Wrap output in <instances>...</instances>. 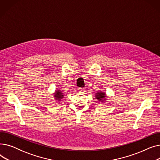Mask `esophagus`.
Listing matches in <instances>:
<instances>
[{
  "instance_id": "34e87169",
  "label": "esophagus",
  "mask_w": 160,
  "mask_h": 160,
  "mask_svg": "<svg viewBox=\"0 0 160 160\" xmlns=\"http://www.w3.org/2000/svg\"><path fill=\"white\" fill-rule=\"evenodd\" d=\"M84 88H78V91L80 92V93H82V92L84 91Z\"/></svg>"
}]
</instances>
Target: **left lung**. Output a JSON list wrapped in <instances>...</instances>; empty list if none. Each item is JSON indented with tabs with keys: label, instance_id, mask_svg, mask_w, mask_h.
Wrapping results in <instances>:
<instances>
[{
	"label": "left lung",
	"instance_id": "1",
	"mask_svg": "<svg viewBox=\"0 0 160 160\" xmlns=\"http://www.w3.org/2000/svg\"><path fill=\"white\" fill-rule=\"evenodd\" d=\"M96 98L97 99H98V100H102V99L104 98V97H105V94L104 93H101V92H100V93H97V95H96Z\"/></svg>",
	"mask_w": 160,
	"mask_h": 160
}]
</instances>
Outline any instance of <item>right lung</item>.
I'll return each instance as SVG.
<instances>
[{"label":"right lung","instance_id":"add662e5","mask_svg":"<svg viewBox=\"0 0 160 160\" xmlns=\"http://www.w3.org/2000/svg\"><path fill=\"white\" fill-rule=\"evenodd\" d=\"M63 94L61 93L60 90H58V91H56L55 97L57 98V99H58V100H60V99H61V98H62V97H63Z\"/></svg>","mask_w":160,"mask_h":160}]
</instances>
